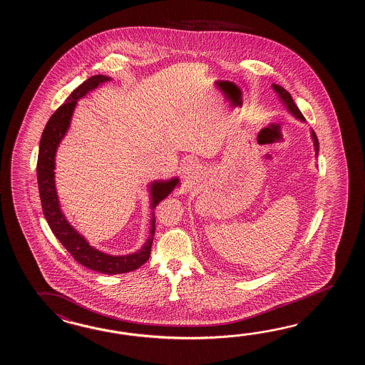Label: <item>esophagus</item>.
<instances>
[{
	"instance_id": "obj_1",
	"label": "esophagus",
	"mask_w": 365,
	"mask_h": 365,
	"mask_svg": "<svg viewBox=\"0 0 365 365\" xmlns=\"http://www.w3.org/2000/svg\"><path fill=\"white\" fill-rule=\"evenodd\" d=\"M182 175H183V179L186 180L187 185H192L195 178H197V175H199L197 165L192 163V161L185 163V166L182 168Z\"/></svg>"
}]
</instances>
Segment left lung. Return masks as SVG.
Returning <instances> with one entry per match:
<instances>
[{
	"label": "left lung",
	"mask_w": 365,
	"mask_h": 365,
	"mask_svg": "<svg viewBox=\"0 0 365 365\" xmlns=\"http://www.w3.org/2000/svg\"><path fill=\"white\" fill-rule=\"evenodd\" d=\"M272 88L275 90L276 93L279 94V97L282 99V102H283L284 105L287 106V108H288V111L293 115V116H296L297 119H300V120H305V118H304V115L301 113L300 108L296 106V103L293 102V98H292L291 94L287 91V90L282 88V86H279V85H272ZM312 138H313V141H314V149H316V155L318 153V150H319V144H318V138H317L316 132L312 130Z\"/></svg>",
	"instance_id": "8db88e82"
}]
</instances>
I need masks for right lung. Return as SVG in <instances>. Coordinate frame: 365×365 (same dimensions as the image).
<instances>
[{"label": "right lung", "mask_w": 365, "mask_h": 365, "mask_svg": "<svg viewBox=\"0 0 365 365\" xmlns=\"http://www.w3.org/2000/svg\"><path fill=\"white\" fill-rule=\"evenodd\" d=\"M110 81V77L97 74L90 77L89 80L81 83L73 93L66 98V102L57 108L55 113L49 118L46 128L43 130L39 145V155L36 163V175H38V186L41 195V208L44 217L48 222L51 230L56 235L57 240L61 242L65 249L71 252V255L80 264L97 271L101 274L115 275L130 272L143 266L150 257V249L153 243L154 230H155V219H152L150 225V237L148 238L145 245L130 255L113 257L105 252H101L97 249L91 247L86 240L78 235L63 215L60 210V204L57 199L56 187H55V155L57 146L69 128L71 119L77 101L85 97L90 90L96 89L98 85ZM179 185L178 178L170 180H155L150 185V196H152V210L160 202L170 194L171 191Z\"/></svg>", "instance_id": "add662e5"}]
</instances>
